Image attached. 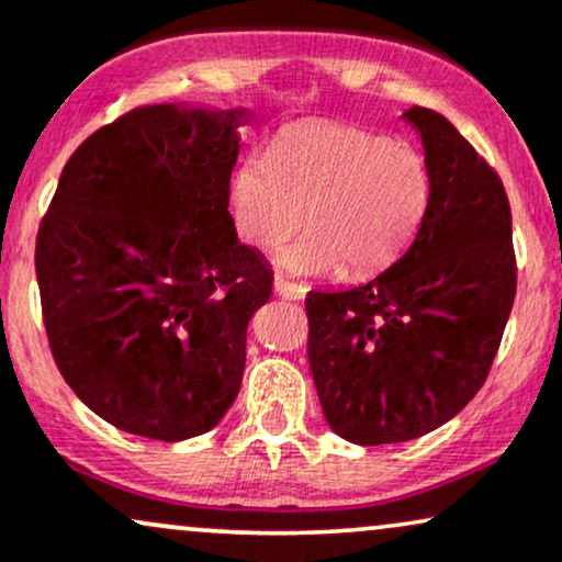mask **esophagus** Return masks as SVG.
Segmentation results:
<instances>
[{"instance_id": "obj_1", "label": "esophagus", "mask_w": 562, "mask_h": 562, "mask_svg": "<svg viewBox=\"0 0 562 562\" xmlns=\"http://www.w3.org/2000/svg\"><path fill=\"white\" fill-rule=\"evenodd\" d=\"M274 293L280 295V299H288V301H301L303 295H306V288H303V285H295V282H290L288 277L277 274V277H274Z\"/></svg>"}]
</instances>
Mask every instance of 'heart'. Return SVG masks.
I'll return each mask as SVG.
<instances>
[{
	"label": "heart",
	"instance_id": "obj_1",
	"mask_svg": "<svg viewBox=\"0 0 562 562\" xmlns=\"http://www.w3.org/2000/svg\"><path fill=\"white\" fill-rule=\"evenodd\" d=\"M429 167L414 146L346 123L288 127L263 151H248L229 178L235 229L248 246L280 254L282 267L348 274L387 267L408 246L429 204Z\"/></svg>",
	"mask_w": 562,
	"mask_h": 562
}]
</instances>
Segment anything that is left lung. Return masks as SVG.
<instances>
[{
    "label": "left lung",
    "instance_id": "1",
    "mask_svg": "<svg viewBox=\"0 0 562 562\" xmlns=\"http://www.w3.org/2000/svg\"><path fill=\"white\" fill-rule=\"evenodd\" d=\"M403 117L422 135L431 178L414 243L363 285L306 299L322 414L353 445L408 442L461 414L490 374L516 299L497 172L439 112L411 106Z\"/></svg>",
    "mask_w": 562,
    "mask_h": 562
}]
</instances>
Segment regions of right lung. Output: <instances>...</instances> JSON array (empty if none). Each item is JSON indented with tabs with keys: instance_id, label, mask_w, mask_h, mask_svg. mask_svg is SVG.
<instances>
[{
	"instance_id": "obj_1",
	"label": "right lung",
	"mask_w": 562,
	"mask_h": 562,
	"mask_svg": "<svg viewBox=\"0 0 562 562\" xmlns=\"http://www.w3.org/2000/svg\"><path fill=\"white\" fill-rule=\"evenodd\" d=\"M246 123L243 106L131 110L67 159L38 227L57 369L131 435H204L238 397L248 319L272 295L227 212Z\"/></svg>"
}]
</instances>
